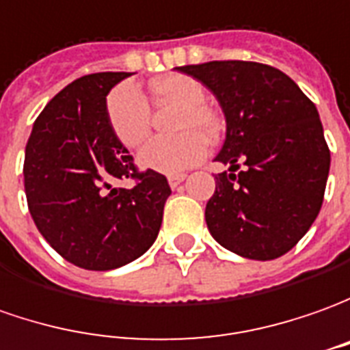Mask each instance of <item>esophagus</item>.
Instances as JSON below:
<instances>
[{
  "label": "esophagus",
  "instance_id": "1",
  "mask_svg": "<svg viewBox=\"0 0 350 350\" xmlns=\"http://www.w3.org/2000/svg\"><path fill=\"white\" fill-rule=\"evenodd\" d=\"M185 180V174H172L168 176V184H170V187H178V185L182 184Z\"/></svg>",
  "mask_w": 350,
  "mask_h": 350
}]
</instances>
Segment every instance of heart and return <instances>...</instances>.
<instances>
[{
    "mask_svg": "<svg viewBox=\"0 0 350 350\" xmlns=\"http://www.w3.org/2000/svg\"><path fill=\"white\" fill-rule=\"evenodd\" d=\"M151 97L159 105H174L172 120L176 135H159L149 139L137 155V163L161 174H180L203 161L206 139L220 134V118L205 105V88L185 75L157 78L149 84ZM107 118L113 134L126 147H137L151 128V111L144 94L130 82L116 85L107 97Z\"/></svg>",
    "mask_w": 350,
    "mask_h": 350,
    "instance_id": "1",
    "label": "heart"
}]
</instances>
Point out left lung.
Listing matches in <instances>:
<instances>
[{
  "label": "left lung",
  "mask_w": 350,
  "mask_h": 350,
  "mask_svg": "<svg viewBox=\"0 0 350 350\" xmlns=\"http://www.w3.org/2000/svg\"><path fill=\"white\" fill-rule=\"evenodd\" d=\"M178 70L205 84L226 116L216 161L230 172L215 176L205 208L208 232L245 258L285 255L324 201L329 149L316 105L289 76L262 63L211 61Z\"/></svg>",
  "instance_id": "left-lung-1"
}]
</instances>
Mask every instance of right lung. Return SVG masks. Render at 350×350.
Segmentation results:
<instances>
[{
  "label": "right lung",
  "instance_id": "1",
  "mask_svg": "<svg viewBox=\"0 0 350 350\" xmlns=\"http://www.w3.org/2000/svg\"><path fill=\"white\" fill-rule=\"evenodd\" d=\"M130 75L95 72L63 88L26 144L25 191L36 228L85 270H113L144 255L170 195L165 176L137 170L109 124L107 94ZM126 177L134 188L114 187Z\"/></svg>",
  "mask_w": 350,
  "mask_h": 350
}]
</instances>
